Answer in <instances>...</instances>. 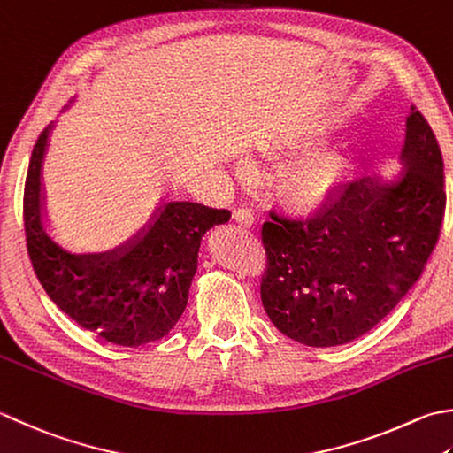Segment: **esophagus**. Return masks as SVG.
<instances>
[{"instance_id":"esophagus-1","label":"esophagus","mask_w":453,"mask_h":453,"mask_svg":"<svg viewBox=\"0 0 453 453\" xmlns=\"http://www.w3.org/2000/svg\"><path fill=\"white\" fill-rule=\"evenodd\" d=\"M234 219L239 226H245V227H251L255 224V216L250 208H237L234 211Z\"/></svg>"}]
</instances>
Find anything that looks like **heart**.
Returning a JSON list of instances; mask_svg holds the SVG:
<instances>
[{
  "mask_svg": "<svg viewBox=\"0 0 453 453\" xmlns=\"http://www.w3.org/2000/svg\"><path fill=\"white\" fill-rule=\"evenodd\" d=\"M338 171L330 158H316L300 166L290 182V202L303 214H316L332 200Z\"/></svg>",
  "mask_w": 453,
  "mask_h": 453,
  "instance_id": "obj_1",
  "label": "heart"
}]
</instances>
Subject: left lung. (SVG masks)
I'll use <instances>...</instances> for the list:
<instances>
[{
  "label": "left lung",
  "mask_w": 453,
  "mask_h": 453,
  "mask_svg": "<svg viewBox=\"0 0 453 453\" xmlns=\"http://www.w3.org/2000/svg\"><path fill=\"white\" fill-rule=\"evenodd\" d=\"M403 161L388 182L363 176L342 184L310 219L269 211L261 300L290 340L310 348L357 340L420 279L438 243L446 190L436 135L414 105Z\"/></svg>",
  "instance_id": "obj_1"
}]
</instances>
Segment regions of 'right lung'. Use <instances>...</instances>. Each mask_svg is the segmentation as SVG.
<instances>
[{"instance_id": "obj_1", "label": "right lung", "mask_w": 453, "mask_h": 453, "mask_svg": "<svg viewBox=\"0 0 453 453\" xmlns=\"http://www.w3.org/2000/svg\"><path fill=\"white\" fill-rule=\"evenodd\" d=\"M49 133L42 129L33 147L23 192L27 253L39 282L62 312L104 342L137 348L165 338L188 303L202 235L232 211L168 202L135 242L108 253H68L41 226Z\"/></svg>"}]
</instances>
